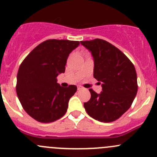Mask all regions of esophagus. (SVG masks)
I'll return each mask as SVG.
<instances>
[{"label": "esophagus", "instance_id": "esophagus-1", "mask_svg": "<svg viewBox=\"0 0 157 157\" xmlns=\"http://www.w3.org/2000/svg\"><path fill=\"white\" fill-rule=\"evenodd\" d=\"M84 89V88L82 86H81V85H79V86H78V90H82Z\"/></svg>", "mask_w": 157, "mask_h": 157}]
</instances>
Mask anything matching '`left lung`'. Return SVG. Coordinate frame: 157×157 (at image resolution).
<instances>
[{"instance_id": "1", "label": "left lung", "mask_w": 157, "mask_h": 157, "mask_svg": "<svg viewBox=\"0 0 157 157\" xmlns=\"http://www.w3.org/2000/svg\"><path fill=\"white\" fill-rule=\"evenodd\" d=\"M94 58V77L102 85L97 94L89 89L90 99L84 107L90 117L102 122L119 119L132 106L138 91L135 68L114 45L103 39L81 41Z\"/></svg>"}]
</instances>
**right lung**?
Here are the masks:
<instances>
[{
    "label": "right lung",
    "instance_id": "add662e5",
    "mask_svg": "<svg viewBox=\"0 0 157 157\" xmlns=\"http://www.w3.org/2000/svg\"><path fill=\"white\" fill-rule=\"evenodd\" d=\"M79 41L47 40L24 59L17 73V94L22 106L31 117L44 123L60 119L67 111L75 85L63 88L56 77L65 72L69 54Z\"/></svg>",
    "mask_w": 157,
    "mask_h": 157
}]
</instances>
